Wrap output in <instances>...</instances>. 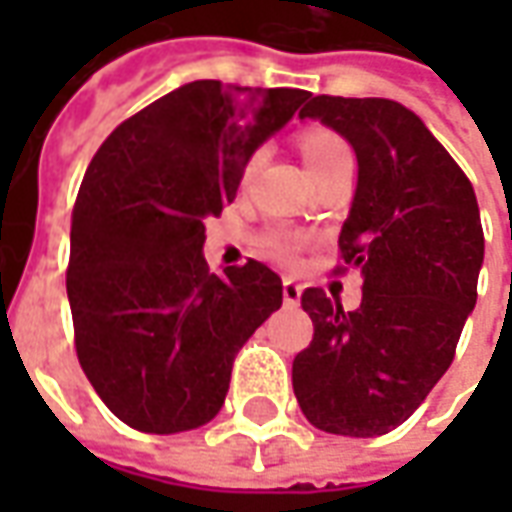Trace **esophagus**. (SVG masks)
<instances>
[{
	"label": "esophagus",
	"mask_w": 512,
	"mask_h": 512,
	"mask_svg": "<svg viewBox=\"0 0 512 512\" xmlns=\"http://www.w3.org/2000/svg\"><path fill=\"white\" fill-rule=\"evenodd\" d=\"M282 299H285V304H290V307H293V304H299L301 285L296 282V279H290V277L282 279Z\"/></svg>",
	"instance_id": "obj_1"
}]
</instances>
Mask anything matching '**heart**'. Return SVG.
<instances>
[{
  "label": "heart",
  "instance_id": "heart-1",
  "mask_svg": "<svg viewBox=\"0 0 512 512\" xmlns=\"http://www.w3.org/2000/svg\"><path fill=\"white\" fill-rule=\"evenodd\" d=\"M299 147L307 167H310L312 178H321L329 169L340 167L345 161H354L348 142L337 131H329V128H307L299 136ZM260 161H263V150H255L252 156L246 158L244 178H249L260 167ZM301 246H304V238L290 233V230H268L263 235V249L271 257L282 260V263H293L299 257Z\"/></svg>",
  "mask_w": 512,
  "mask_h": 512
}]
</instances>
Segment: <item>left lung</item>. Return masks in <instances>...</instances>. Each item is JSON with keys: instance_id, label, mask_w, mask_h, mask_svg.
Segmentation results:
<instances>
[{"instance_id": "8db88e82", "label": "left lung", "mask_w": 512, "mask_h": 512, "mask_svg": "<svg viewBox=\"0 0 512 512\" xmlns=\"http://www.w3.org/2000/svg\"><path fill=\"white\" fill-rule=\"evenodd\" d=\"M299 117L343 134L359 161L334 274L359 268L362 304L345 312L323 288L301 293L315 334L293 359V392L315 428L384 436L455 359L483 266L480 208L455 158L403 104L315 95Z\"/></svg>"}]
</instances>
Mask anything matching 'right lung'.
<instances>
[{
  "instance_id": "add662e5",
  "label": "right lung",
  "mask_w": 512,
  "mask_h": 512,
  "mask_svg": "<svg viewBox=\"0 0 512 512\" xmlns=\"http://www.w3.org/2000/svg\"><path fill=\"white\" fill-rule=\"evenodd\" d=\"M307 90L183 84L106 136L73 205L68 301L84 376L142 433H183L222 408L235 354L282 307L263 263L208 271L205 219L235 200L246 158Z\"/></svg>"
}]
</instances>
